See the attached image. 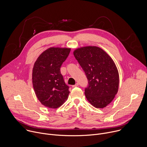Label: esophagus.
Returning a JSON list of instances; mask_svg holds the SVG:
<instances>
[{
	"label": "esophagus",
	"instance_id": "esophagus-1",
	"mask_svg": "<svg viewBox=\"0 0 147 147\" xmlns=\"http://www.w3.org/2000/svg\"><path fill=\"white\" fill-rule=\"evenodd\" d=\"M78 86V83H76L75 85H72V87H73V88H75V87H77V86Z\"/></svg>",
	"mask_w": 147,
	"mask_h": 147
}]
</instances>
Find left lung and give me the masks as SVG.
<instances>
[{
	"instance_id": "left-lung-1",
	"label": "left lung",
	"mask_w": 147,
	"mask_h": 147,
	"mask_svg": "<svg viewBox=\"0 0 147 147\" xmlns=\"http://www.w3.org/2000/svg\"><path fill=\"white\" fill-rule=\"evenodd\" d=\"M73 54L88 80L85 89L87 100L96 108L106 107L118 91L119 77L115 62L102 48L96 46L78 48Z\"/></svg>"
}]
</instances>
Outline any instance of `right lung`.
Masks as SVG:
<instances>
[{
  "label": "right lung",
  "instance_id": "right-lung-1",
  "mask_svg": "<svg viewBox=\"0 0 147 147\" xmlns=\"http://www.w3.org/2000/svg\"><path fill=\"white\" fill-rule=\"evenodd\" d=\"M70 50V48H48L34 63L33 87L38 100L46 107L57 109L68 99L69 87L65 84L60 69Z\"/></svg>",
  "mask_w": 147,
  "mask_h": 147
}]
</instances>
